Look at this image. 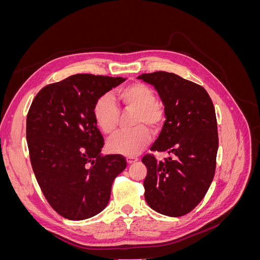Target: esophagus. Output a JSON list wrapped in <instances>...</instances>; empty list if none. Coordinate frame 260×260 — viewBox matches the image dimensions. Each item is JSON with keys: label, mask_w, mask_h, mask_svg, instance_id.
Here are the masks:
<instances>
[{"label": "esophagus", "mask_w": 260, "mask_h": 260, "mask_svg": "<svg viewBox=\"0 0 260 260\" xmlns=\"http://www.w3.org/2000/svg\"><path fill=\"white\" fill-rule=\"evenodd\" d=\"M139 160V158L138 157H132V156H128L127 157V162L130 165V164H133V162H136V161H138Z\"/></svg>", "instance_id": "esophagus-1"}]
</instances>
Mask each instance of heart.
Instances as JSON below:
<instances>
[{"label": "heart", "instance_id": "heart-1", "mask_svg": "<svg viewBox=\"0 0 260 260\" xmlns=\"http://www.w3.org/2000/svg\"><path fill=\"white\" fill-rule=\"evenodd\" d=\"M117 99L124 111L136 113L132 120L136 128L117 132L108 140V148L116 154L138 155L151 142V135L146 127L153 131L158 130L164 120V112L156 103L154 91L142 82H135L118 90ZM93 114L100 129L106 135L116 130L120 111L109 94H104L96 101Z\"/></svg>", "mask_w": 260, "mask_h": 260}]
</instances>
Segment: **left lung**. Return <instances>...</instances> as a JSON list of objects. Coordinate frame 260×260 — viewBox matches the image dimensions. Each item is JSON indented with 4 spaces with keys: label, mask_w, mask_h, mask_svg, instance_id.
Segmentation results:
<instances>
[{
    "label": "left lung",
    "mask_w": 260,
    "mask_h": 260,
    "mask_svg": "<svg viewBox=\"0 0 260 260\" xmlns=\"http://www.w3.org/2000/svg\"><path fill=\"white\" fill-rule=\"evenodd\" d=\"M138 78L154 86L165 106L166 120L151 151L171 155L162 161L151 154L142 158L145 201L161 215H186L204 199L215 176L219 140L214 104L203 86L176 74Z\"/></svg>",
    "instance_id": "1"
}]
</instances>
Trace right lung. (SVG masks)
Instances as JSON below:
<instances>
[{
  "instance_id": "right-lung-1",
  "label": "right lung",
  "mask_w": 260,
  "mask_h": 260,
  "mask_svg": "<svg viewBox=\"0 0 260 260\" xmlns=\"http://www.w3.org/2000/svg\"><path fill=\"white\" fill-rule=\"evenodd\" d=\"M124 80L70 76L44 86L29 108L31 166L46 201L66 219L100 214L111 199L115 178L127 166L121 155H101L104 139L93 114L96 101Z\"/></svg>"
}]
</instances>
